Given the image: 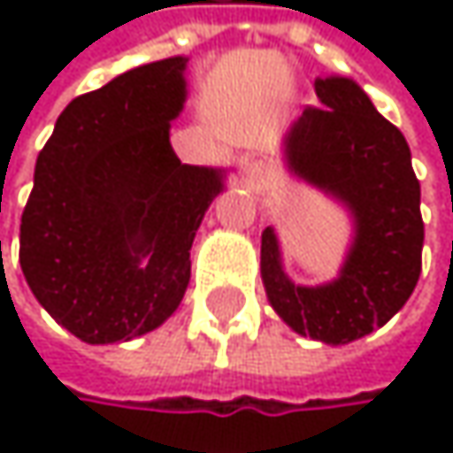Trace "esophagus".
<instances>
[{"mask_svg":"<svg viewBox=\"0 0 453 453\" xmlns=\"http://www.w3.org/2000/svg\"><path fill=\"white\" fill-rule=\"evenodd\" d=\"M270 180V167L262 159H246L243 162V183L249 188H262Z\"/></svg>","mask_w":453,"mask_h":453,"instance_id":"1","label":"esophagus"}]
</instances>
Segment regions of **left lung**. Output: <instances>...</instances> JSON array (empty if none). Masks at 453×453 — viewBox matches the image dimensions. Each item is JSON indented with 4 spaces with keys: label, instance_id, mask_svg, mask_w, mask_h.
Here are the masks:
<instances>
[{
    "label": "left lung",
    "instance_id": "left-lung-1",
    "mask_svg": "<svg viewBox=\"0 0 453 453\" xmlns=\"http://www.w3.org/2000/svg\"><path fill=\"white\" fill-rule=\"evenodd\" d=\"M322 107H307L283 138L294 178L338 202L351 243L338 275L299 286L283 270L275 227L262 230V283L278 317L315 341L341 346L383 327L411 296L425 226L407 138L343 75L317 78Z\"/></svg>",
    "mask_w": 453,
    "mask_h": 453
}]
</instances>
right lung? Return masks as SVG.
<instances>
[{"instance_id":"obj_1","label":"right lung","mask_w":453,"mask_h":453,"mask_svg":"<svg viewBox=\"0 0 453 453\" xmlns=\"http://www.w3.org/2000/svg\"><path fill=\"white\" fill-rule=\"evenodd\" d=\"M188 57L134 67L54 123L20 220V267L49 315L86 343L131 341L173 315L223 167L183 165L170 123Z\"/></svg>"}]
</instances>
